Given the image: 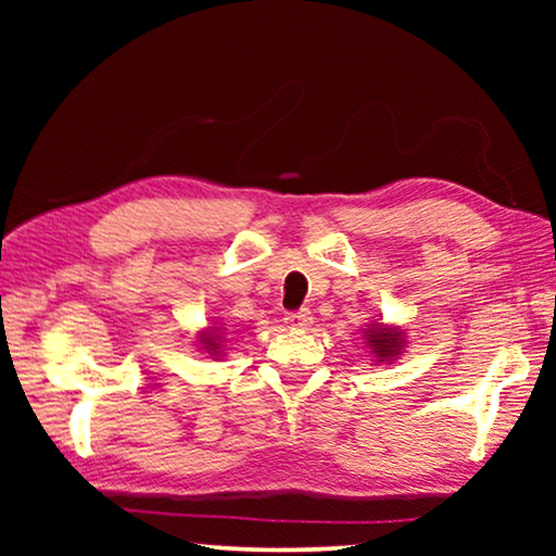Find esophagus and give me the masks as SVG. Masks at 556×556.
I'll list each match as a JSON object with an SVG mask.
<instances>
[{
    "label": "esophagus",
    "instance_id": "obj_1",
    "mask_svg": "<svg viewBox=\"0 0 556 556\" xmlns=\"http://www.w3.org/2000/svg\"><path fill=\"white\" fill-rule=\"evenodd\" d=\"M311 318H314V316H311V311H306V308L291 311V314L286 316V324L291 326V329H306V326L311 324Z\"/></svg>",
    "mask_w": 556,
    "mask_h": 556
}]
</instances>
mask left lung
Here are the masks:
<instances>
[{
	"mask_svg": "<svg viewBox=\"0 0 556 556\" xmlns=\"http://www.w3.org/2000/svg\"><path fill=\"white\" fill-rule=\"evenodd\" d=\"M367 337H369L371 352L379 356V362L390 359V356H397L402 344H405V341H402V333L400 331L384 329L382 324H371V329H367Z\"/></svg>",
	"mask_w": 556,
	"mask_h": 556,
	"instance_id": "obj_1",
	"label": "left lung"
}]
</instances>
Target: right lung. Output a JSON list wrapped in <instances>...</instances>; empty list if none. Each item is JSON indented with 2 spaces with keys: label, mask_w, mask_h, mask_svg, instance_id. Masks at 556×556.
<instances>
[{
  "label": "right lung",
  "mask_w": 556,
  "mask_h": 556,
  "mask_svg": "<svg viewBox=\"0 0 556 556\" xmlns=\"http://www.w3.org/2000/svg\"><path fill=\"white\" fill-rule=\"evenodd\" d=\"M202 344H207V346H204V349H207V352H212V354H215L217 349H219L215 333H204V337H202Z\"/></svg>",
  "instance_id": "obj_1"
}]
</instances>
